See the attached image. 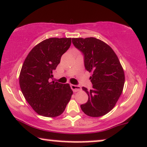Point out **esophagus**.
<instances>
[{
	"instance_id": "1",
	"label": "esophagus",
	"mask_w": 147,
	"mask_h": 147,
	"mask_svg": "<svg viewBox=\"0 0 147 147\" xmlns=\"http://www.w3.org/2000/svg\"><path fill=\"white\" fill-rule=\"evenodd\" d=\"M71 88L73 90L74 92H77V91H81V87L78 85H75V84H71Z\"/></svg>"
}]
</instances>
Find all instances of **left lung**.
<instances>
[{
	"mask_svg": "<svg viewBox=\"0 0 147 147\" xmlns=\"http://www.w3.org/2000/svg\"><path fill=\"white\" fill-rule=\"evenodd\" d=\"M74 45L84 53V67L91 76L93 89L82 87L89 96L80 108L86 115L100 117L115 107L123 91L125 72L112 48L94 37L72 38Z\"/></svg>",
	"mask_w": 147,
	"mask_h": 147,
	"instance_id": "left-lung-1",
	"label": "left lung"
}]
</instances>
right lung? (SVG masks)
Returning <instances> with one entry per match:
<instances>
[{"mask_svg": "<svg viewBox=\"0 0 147 147\" xmlns=\"http://www.w3.org/2000/svg\"><path fill=\"white\" fill-rule=\"evenodd\" d=\"M71 38H50L34 47L26 57L19 76V84L25 100L38 114L49 118L61 115L73 91L69 84L52 81L64 53L69 48Z\"/></svg>", "mask_w": 147, "mask_h": 147, "instance_id": "right-lung-1", "label": "right lung"}]
</instances>
